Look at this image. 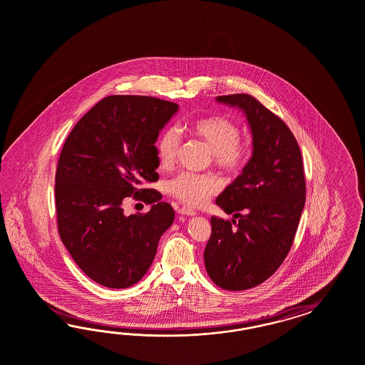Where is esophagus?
Segmentation results:
<instances>
[{
	"label": "esophagus",
	"mask_w": 365,
	"mask_h": 365,
	"mask_svg": "<svg viewBox=\"0 0 365 365\" xmlns=\"http://www.w3.org/2000/svg\"><path fill=\"white\" fill-rule=\"evenodd\" d=\"M179 214H182V215H188V217H194L197 212L194 210H191V209H188V207H182V209H179L178 211Z\"/></svg>",
	"instance_id": "obj_1"
}]
</instances>
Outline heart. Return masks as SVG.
Wrapping results in <instances>:
<instances>
[{"mask_svg": "<svg viewBox=\"0 0 365 365\" xmlns=\"http://www.w3.org/2000/svg\"><path fill=\"white\" fill-rule=\"evenodd\" d=\"M187 131L205 144L214 165L227 173L240 171L250 155V144L240 139V127L221 115L198 118L187 124ZM180 139L174 128H166L156 142V158L160 167H170L177 158ZM221 187L217 178L180 174L168 183V191L191 207L203 205Z\"/></svg>", "mask_w": 365, "mask_h": 365, "instance_id": "obj_1", "label": "heart"}]
</instances>
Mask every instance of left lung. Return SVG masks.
<instances>
[{
	"label": "left lung",
	"instance_id": "obj_1",
	"mask_svg": "<svg viewBox=\"0 0 365 365\" xmlns=\"http://www.w3.org/2000/svg\"><path fill=\"white\" fill-rule=\"evenodd\" d=\"M215 101L242 110L253 151L242 174L215 199L236 226L211 217L205 266L222 289L246 290L272 276L292 247L305 206L302 156L287 124L253 96L237 93Z\"/></svg>",
	"mask_w": 365,
	"mask_h": 365
}]
</instances>
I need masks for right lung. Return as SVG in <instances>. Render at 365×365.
Masks as SVG:
<instances>
[{
	"mask_svg": "<svg viewBox=\"0 0 365 365\" xmlns=\"http://www.w3.org/2000/svg\"><path fill=\"white\" fill-rule=\"evenodd\" d=\"M179 106L150 96L113 95L78 120L56 170L57 226L66 250L87 276L123 289L143 278L175 211L159 192L155 142ZM133 195L152 203L147 215H123Z\"/></svg>",
	"mask_w": 365,
	"mask_h": 365,
	"instance_id": "right-lung-1",
	"label": "right lung"
}]
</instances>
